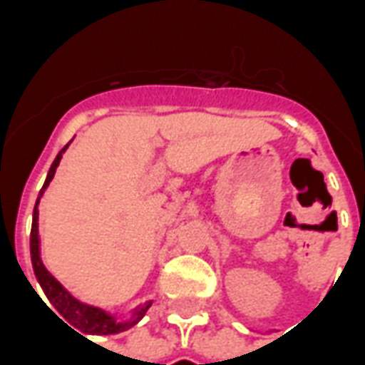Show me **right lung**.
<instances>
[{"label": "right lung", "instance_id": "add662e5", "mask_svg": "<svg viewBox=\"0 0 365 365\" xmlns=\"http://www.w3.org/2000/svg\"><path fill=\"white\" fill-rule=\"evenodd\" d=\"M70 144V143H68ZM68 144L58 152V156L54 158L52 162L51 170H48V175H46V182H44L43 190L38 193V199H36V205H38V201L43 197L44 190L48 187V183L52 182V178H54V172H56V168H58L60 160H62V154L66 152ZM35 205V211H33V229H31V260H33V269H35V275L38 283H41V287H43L44 295L48 297V301L52 303V307L58 311L64 319H66L68 324H72L78 330H82L86 334H117V332H123V330L130 329L133 324L140 321L144 317V313L148 311V307H150V301L146 303L144 307H138L133 314V321L128 322H119L115 321V317H111L109 313H105L101 309H97V307L86 305L82 301H78V299L62 287V283L54 277V275L48 272V269L44 268L43 260H41V240H38V209ZM70 327V329H72Z\"/></svg>", "mask_w": 365, "mask_h": 365}]
</instances>
